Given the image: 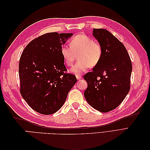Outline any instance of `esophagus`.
<instances>
[{
    "label": "esophagus",
    "mask_w": 150,
    "mask_h": 150,
    "mask_svg": "<svg viewBox=\"0 0 150 150\" xmlns=\"http://www.w3.org/2000/svg\"><path fill=\"white\" fill-rule=\"evenodd\" d=\"M76 78L78 80H79V79H81V74H76Z\"/></svg>",
    "instance_id": "esophagus-1"
}]
</instances>
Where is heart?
I'll list each match as a JSON object with an SVG mask.
<instances>
[{
    "instance_id": "heart-1",
    "label": "heart",
    "mask_w": 150,
    "mask_h": 150,
    "mask_svg": "<svg viewBox=\"0 0 150 150\" xmlns=\"http://www.w3.org/2000/svg\"><path fill=\"white\" fill-rule=\"evenodd\" d=\"M61 55L67 66L73 64L76 54H78V62L71 68V71L76 74L88 70L89 67H96L103 57V49L100 42L94 40L89 36L80 34L70 40L69 46H62Z\"/></svg>"
}]
</instances>
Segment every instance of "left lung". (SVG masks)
I'll return each instance as SVG.
<instances>
[{
	"label": "left lung",
	"instance_id": "left-lung-1",
	"mask_svg": "<svg viewBox=\"0 0 150 150\" xmlns=\"http://www.w3.org/2000/svg\"><path fill=\"white\" fill-rule=\"evenodd\" d=\"M93 34L102 45L103 54L92 72L84 76L88 83L84 95L93 108L107 112L118 106L129 93L132 64L123 44L108 30L94 29Z\"/></svg>",
	"mask_w": 150,
	"mask_h": 150
}]
</instances>
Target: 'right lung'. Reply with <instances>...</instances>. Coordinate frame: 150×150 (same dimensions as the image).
<instances>
[{
	"label": "right lung",
	"mask_w": 150,
	"mask_h": 150,
	"mask_svg": "<svg viewBox=\"0 0 150 150\" xmlns=\"http://www.w3.org/2000/svg\"><path fill=\"white\" fill-rule=\"evenodd\" d=\"M71 33H49L27 45L19 60L20 93L29 106L39 113L51 115L65 103L77 82L67 73L61 55L62 46Z\"/></svg>",
	"instance_id": "1"
}]
</instances>
